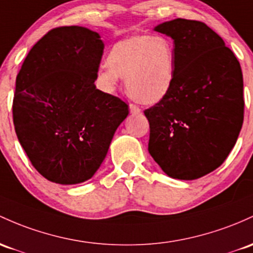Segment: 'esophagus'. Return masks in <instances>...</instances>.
<instances>
[{"label": "esophagus", "instance_id": "34e87169", "mask_svg": "<svg viewBox=\"0 0 253 253\" xmlns=\"http://www.w3.org/2000/svg\"><path fill=\"white\" fill-rule=\"evenodd\" d=\"M129 112H131L132 114H138V113H140V108L138 107L137 104L131 103L129 104Z\"/></svg>", "mask_w": 253, "mask_h": 253}]
</instances>
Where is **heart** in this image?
I'll list each match as a JSON object with an SVG mask.
<instances>
[{
    "label": "heart",
    "instance_id": "b5f03b06",
    "mask_svg": "<svg viewBox=\"0 0 253 253\" xmlns=\"http://www.w3.org/2000/svg\"><path fill=\"white\" fill-rule=\"evenodd\" d=\"M98 79L107 92H114L125 78L126 91L143 104H155L170 92L175 77L174 44L163 36L134 35L115 43Z\"/></svg>",
    "mask_w": 253,
    "mask_h": 253
}]
</instances>
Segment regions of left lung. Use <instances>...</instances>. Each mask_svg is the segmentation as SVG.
<instances>
[{"instance_id":"left-lung-1","label":"left lung","mask_w":253,"mask_h":253,"mask_svg":"<svg viewBox=\"0 0 253 253\" xmlns=\"http://www.w3.org/2000/svg\"><path fill=\"white\" fill-rule=\"evenodd\" d=\"M155 31L174 41L175 77L168 96L144 110L149 152L170 177L198 179L220 167L237 143L245 107L240 63L202 21L174 19Z\"/></svg>"}]
</instances>
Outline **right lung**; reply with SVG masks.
<instances>
[{
	"label": "right lung",
	"mask_w": 253,
	"mask_h": 253,
	"mask_svg": "<svg viewBox=\"0 0 253 253\" xmlns=\"http://www.w3.org/2000/svg\"><path fill=\"white\" fill-rule=\"evenodd\" d=\"M103 49L97 32L56 27L32 46L16 76L14 128L33 167L51 182L92 177L128 115L126 102L96 88Z\"/></svg>",
	"instance_id": "right-lung-1"
}]
</instances>
